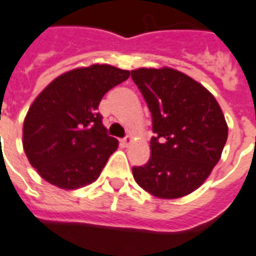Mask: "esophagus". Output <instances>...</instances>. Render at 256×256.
Returning a JSON list of instances; mask_svg holds the SVG:
<instances>
[{"label": "esophagus", "mask_w": 256, "mask_h": 256, "mask_svg": "<svg viewBox=\"0 0 256 256\" xmlns=\"http://www.w3.org/2000/svg\"><path fill=\"white\" fill-rule=\"evenodd\" d=\"M133 142H134L133 137H130V136H128V137L123 138V140H122V145H123V146H126V148L130 146V145H132Z\"/></svg>", "instance_id": "34e87169"}]
</instances>
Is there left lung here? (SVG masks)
I'll list each match as a JSON object with an SVG mask.
<instances>
[{
	"instance_id": "left-lung-1",
	"label": "left lung",
	"mask_w": 256,
	"mask_h": 256,
	"mask_svg": "<svg viewBox=\"0 0 256 256\" xmlns=\"http://www.w3.org/2000/svg\"><path fill=\"white\" fill-rule=\"evenodd\" d=\"M152 112L150 158L134 166L148 194L176 200L200 188L221 158L228 124L217 100L190 76L172 68L132 70Z\"/></svg>"
}]
</instances>
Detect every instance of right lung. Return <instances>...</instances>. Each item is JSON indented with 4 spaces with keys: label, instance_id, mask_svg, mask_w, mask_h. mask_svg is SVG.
I'll return each mask as SVG.
<instances>
[{
    "label": "right lung",
    "instance_id": "right-lung-1",
    "mask_svg": "<svg viewBox=\"0 0 256 256\" xmlns=\"http://www.w3.org/2000/svg\"><path fill=\"white\" fill-rule=\"evenodd\" d=\"M128 77V70L94 64L58 76L38 94L22 123V148L40 178L62 190L99 178L118 140L106 134L96 110Z\"/></svg>",
    "mask_w": 256,
    "mask_h": 256
}]
</instances>
